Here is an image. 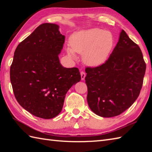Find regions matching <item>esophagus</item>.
<instances>
[{"instance_id": "34e87169", "label": "esophagus", "mask_w": 152, "mask_h": 152, "mask_svg": "<svg viewBox=\"0 0 152 152\" xmlns=\"http://www.w3.org/2000/svg\"><path fill=\"white\" fill-rule=\"evenodd\" d=\"M80 74H81V79H82V80H83L85 79L86 73L83 72V71H82V72H80Z\"/></svg>"}]
</instances>
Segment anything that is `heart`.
<instances>
[{
  "instance_id": "b5f03b06",
  "label": "heart",
  "mask_w": 152,
  "mask_h": 152,
  "mask_svg": "<svg viewBox=\"0 0 152 152\" xmlns=\"http://www.w3.org/2000/svg\"><path fill=\"white\" fill-rule=\"evenodd\" d=\"M71 48L67 52L76 57L75 52L83 53V61L91 66H98L105 63L114 48V38L110 31L99 28L80 31L70 39Z\"/></svg>"
}]
</instances>
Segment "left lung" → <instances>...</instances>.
Listing matches in <instances>:
<instances>
[{
  "instance_id": "8db88e82",
  "label": "left lung",
  "mask_w": 152,
  "mask_h": 152,
  "mask_svg": "<svg viewBox=\"0 0 152 152\" xmlns=\"http://www.w3.org/2000/svg\"><path fill=\"white\" fill-rule=\"evenodd\" d=\"M146 68L140 48L122 30L106 62L86 68L89 108L104 118L121 114L139 95Z\"/></svg>"
}]
</instances>
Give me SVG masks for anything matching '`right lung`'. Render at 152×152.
I'll return each mask as SVG.
<instances>
[{
    "instance_id": "add662e5",
    "label": "right lung",
    "mask_w": 152,
    "mask_h": 152,
    "mask_svg": "<svg viewBox=\"0 0 152 152\" xmlns=\"http://www.w3.org/2000/svg\"><path fill=\"white\" fill-rule=\"evenodd\" d=\"M65 37L53 23L39 25L19 44L10 66L15 97L37 117L55 118L62 110L69 89L81 80L78 68H64L59 55Z\"/></svg>"
}]
</instances>
